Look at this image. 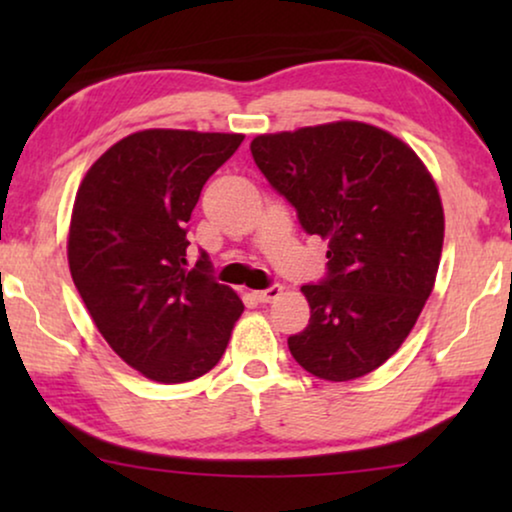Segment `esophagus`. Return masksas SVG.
<instances>
[{
	"label": "esophagus",
	"mask_w": 512,
	"mask_h": 512,
	"mask_svg": "<svg viewBox=\"0 0 512 512\" xmlns=\"http://www.w3.org/2000/svg\"><path fill=\"white\" fill-rule=\"evenodd\" d=\"M279 296H282V286L279 284H272L263 291H254V298L258 300V303H272V300H277Z\"/></svg>",
	"instance_id": "obj_1"
}]
</instances>
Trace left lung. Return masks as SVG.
I'll return each mask as SVG.
<instances>
[{"label": "left lung", "mask_w": 512, "mask_h": 512, "mask_svg": "<svg viewBox=\"0 0 512 512\" xmlns=\"http://www.w3.org/2000/svg\"><path fill=\"white\" fill-rule=\"evenodd\" d=\"M258 170L328 240V272L305 284L310 324L289 349L314 377L347 382L380 368L431 296L445 235L436 181L387 130L338 121L251 142Z\"/></svg>", "instance_id": "obj_1"}]
</instances>
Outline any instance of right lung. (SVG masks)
I'll return each mask as SVG.
<instances>
[{"label":"right lung","instance_id":"1","mask_svg":"<svg viewBox=\"0 0 512 512\" xmlns=\"http://www.w3.org/2000/svg\"><path fill=\"white\" fill-rule=\"evenodd\" d=\"M244 135L142 130L123 137L83 177L69 223L72 279L97 331L149 380L188 382L226 352L242 300L186 233L205 181Z\"/></svg>","mask_w":512,"mask_h":512}]
</instances>
